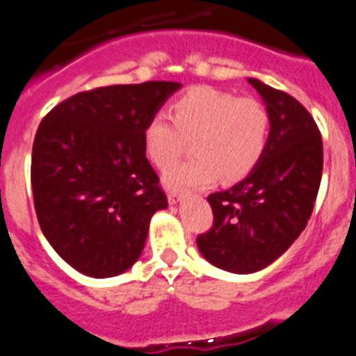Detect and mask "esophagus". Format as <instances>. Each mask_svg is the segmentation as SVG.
Segmentation results:
<instances>
[{
	"mask_svg": "<svg viewBox=\"0 0 356 356\" xmlns=\"http://www.w3.org/2000/svg\"><path fill=\"white\" fill-rule=\"evenodd\" d=\"M168 200H169V203H171V205H176V203L181 200V193L178 191V188H169Z\"/></svg>",
	"mask_w": 356,
	"mask_h": 356,
	"instance_id": "esophagus-1",
	"label": "esophagus"
}]
</instances>
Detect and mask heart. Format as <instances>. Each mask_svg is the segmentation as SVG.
<instances>
[{"label":"heart","instance_id":"heart-1","mask_svg":"<svg viewBox=\"0 0 356 356\" xmlns=\"http://www.w3.org/2000/svg\"><path fill=\"white\" fill-rule=\"evenodd\" d=\"M269 127L259 99L200 85L176 97L171 118L163 112L151 115L143 140L159 169L169 168L193 140L194 159L172 165L163 181L172 188L209 187L219 178L234 184L250 176L266 153Z\"/></svg>","mask_w":356,"mask_h":356}]
</instances>
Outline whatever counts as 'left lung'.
Segmentation results:
<instances>
[{
	"mask_svg": "<svg viewBox=\"0 0 356 356\" xmlns=\"http://www.w3.org/2000/svg\"><path fill=\"white\" fill-rule=\"evenodd\" d=\"M267 106L271 131L254 171L209 203L212 228L197 235L201 254L219 269L248 275L275 262L312 216L323 175V139L296 97L250 78Z\"/></svg>",
	"mask_w": 356,
	"mask_h": 356,
	"instance_id": "1",
	"label": "left lung"
}]
</instances>
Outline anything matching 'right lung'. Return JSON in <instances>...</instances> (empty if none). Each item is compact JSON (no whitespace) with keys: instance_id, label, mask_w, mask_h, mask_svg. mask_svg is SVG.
Masks as SVG:
<instances>
[{"instance_id":"1","label":"right lung","mask_w":356,"mask_h":356,"mask_svg":"<svg viewBox=\"0 0 356 356\" xmlns=\"http://www.w3.org/2000/svg\"><path fill=\"white\" fill-rule=\"evenodd\" d=\"M181 85L144 81L83 90L40 121L31 151V193L44 237L92 278L130 269L151 216L168 207L143 131Z\"/></svg>"}]
</instances>
